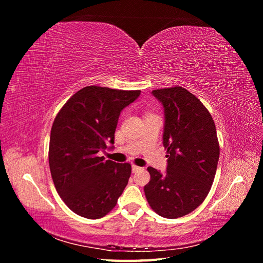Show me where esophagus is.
<instances>
[{"mask_svg":"<svg viewBox=\"0 0 263 263\" xmlns=\"http://www.w3.org/2000/svg\"><path fill=\"white\" fill-rule=\"evenodd\" d=\"M140 170V166H137V165H135V164H133L132 165V171L135 173V172H137V171H139Z\"/></svg>","mask_w":263,"mask_h":263,"instance_id":"esophagus-1","label":"esophagus"}]
</instances>
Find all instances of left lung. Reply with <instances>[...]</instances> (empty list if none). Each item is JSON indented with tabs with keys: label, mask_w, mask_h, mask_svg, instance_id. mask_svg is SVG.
<instances>
[{
	"label": "left lung",
	"mask_w": 263,
	"mask_h": 263,
	"mask_svg": "<svg viewBox=\"0 0 263 263\" xmlns=\"http://www.w3.org/2000/svg\"><path fill=\"white\" fill-rule=\"evenodd\" d=\"M151 93L163 106L168 165L163 174L149 166L150 181L144 191L158 215L178 218L197 209L212 187L219 159L216 127L208 108L184 87Z\"/></svg>",
	"instance_id": "8db88e82"
}]
</instances>
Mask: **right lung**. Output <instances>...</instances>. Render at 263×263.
I'll list each match as a JSON object with an SVG mask.
<instances>
[{"mask_svg": "<svg viewBox=\"0 0 263 263\" xmlns=\"http://www.w3.org/2000/svg\"><path fill=\"white\" fill-rule=\"evenodd\" d=\"M139 95V90L85 86L54 118L48 155L51 178L62 201L82 217L105 216L128 183L129 163L105 160L98 154L114 145L121 112Z\"/></svg>", "mask_w": 263, "mask_h": 263, "instance_id": "1", "label": "right lung"}]
</instances>
